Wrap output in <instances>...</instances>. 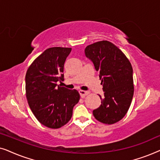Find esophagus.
<instances>
[{
	"instance_id": "obj_1",
	"label": "esophagus",
	"mask_w": 160,
	"mask_h": 160,
	"mask_svg": "<svg viewBox=\"0 0 160 160\" xmlns=\"http://www.w3.org/2000/svg\"><path fill=\"white\" fill-rule=\"evenodd\" d=\"M79 94L81 95V97L84 98V96H86L87 95H89V92L88 91H83V90H79Z\"/></svg>"
}]
</instances>
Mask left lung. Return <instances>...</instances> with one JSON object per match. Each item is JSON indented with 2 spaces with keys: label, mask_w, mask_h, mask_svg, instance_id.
I'll list each match as a JSON object with an SVG mask.
<instances>
[{
  "label": "left lung",
  "mask_w": 160,
  "mask_h": 160,
  "mask_svg": "<svg viewBox=\"0 0 160 160\" xmlns=\"http://www.w3.org/2000/svg\"><path fill=\"white\" fill-rule=\"evenodd\" d=\"M85 56L99 73L103 96L101 105L93 111L102 123L114 124L123 118L130 108L134 92L132 68L119 48L108 41L94 43L85 48Z\"/></svg>",
  "instance_id": "1"
}]
</instances>
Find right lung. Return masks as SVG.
<instances>
[{"label":"right lung","mask_w":160,"mask_h":160,"mask_svg":"<svg viewBox=\"0 0 160 160\" xmlns=\"http://www.w3.org/2000/svg\"><path fill=\"white\" fill-rule=\"evenodd\" d=\"M71 48L52 47L35 60L25 76L26 96L36 119L47 128L57 129L71 119L73 108L80 99L76 89L59 86L64 81V64Z\"/></svg>","instance_id":"right-lung-1"}]
</instances>
